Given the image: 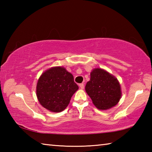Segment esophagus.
Masks as SVG:
<instances>
[{
	"label": "esophagus",
	"instance_id": "34e87169",
	"mask_svg": "<svg viewBox=\"0 0 152 152\" xmlns=\"http://www.w3.org/2000/svg\"><path fill=\"white\" fill-rule=\"evenodd\" d=\"M79 86H80V88L81 89H84V84L83 83L80 84H79Z\"/></svg>",
	"mask_w": 152,
	"mask_h": 152
}]
</instances>
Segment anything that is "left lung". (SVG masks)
Segmentation results:
<instances>
[{"instance_id":"obj_1","label":"left lung","mask_w":152,"mask_h":152,"mask_svg":"<svg viewBox=\"0 0 152 152\" xmlns=\"http://www.w3.org/2000/svg\"><path fill=\"white\" fill-rule=\"evenodd\" d=\"M85 90L93 104L100 110H107L115 106L121 97L119 81L101 68H95L91 72Z\"/></svg>"}]
</instances>
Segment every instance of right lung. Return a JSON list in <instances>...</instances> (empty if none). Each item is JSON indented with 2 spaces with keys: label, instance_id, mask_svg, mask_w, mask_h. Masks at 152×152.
Returning <instances> with one entry per match:
<instances>
[{
  "label": "right lung",
  "instance_id": "add662e5",
  "mask_svg": "<svg viewBox=\"0 0 152 152\" xmlns=\"http://www.w3.org/2000/svg\"><path fill=\"white\" fill-rule=\"evenodd\" d=\"M78 89L72 74L63 67L57 66L48 69L41 75L36 94L43 107L51 112L59 113L68 107Z\"/></svg>",
  "mask_w": 152,
  "mask_h": 152
}]
</instances>
